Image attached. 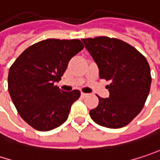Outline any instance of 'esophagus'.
Segmentation results:
<instances>
[{"mask_svg":"<svg viewBox=\"0 0 160 160\" xmlns=\"http://www.w3.org/2000/svg\"><path fill=\"white\" fill-rule=\"evenodd\" d=\"M80 95H81V97H83V98H84V97H86V96L88 95V93H84V92H81V94H80Z\"/></svg>","mask_w":160,"mask_h":160,"instance_id":"esophagus-1","label":"esophagus"}]
</instances>
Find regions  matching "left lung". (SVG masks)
<instances>
[{"label":"left lung","mask_w":160,"mask_h":160,"mask_svg":"<svg viewBox=\"0 0 160 160\" xmlns=\"http://www.w3.org/2000/svg\"><path fill=\"white\" fill-rule=\"evenodd\" d=\"M99 68L108 98L90 110L92 119L103 127L118 129L128 125L144 108L151 85L150 67L144 55L127 42L108 37L81 40Z\"/></svg>","instance_id":"left-lung-1"}]
</instances>
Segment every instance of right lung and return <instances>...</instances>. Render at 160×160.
<instances>
[{"label": "right lung", "instance_id": "obj_1", "mask_svg": "<svg viewBox=\"0 0 160 160\" xmlns=\"http://www.w3.org/2000/svg\"><path fill=\"white\" fill-rule=\"evenodd\" d=\"M84 48L80 40L48 39L27 48L11 66L8 91L21 118L32 128L47 132L62 125L80 92L54 85L69 60Z\"/></svg>", "mask_w": 160, "mask_h": 160}]
</instances>
